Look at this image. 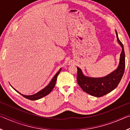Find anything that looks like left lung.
<instances>
[{"instance_id":"8db88e82","label":"left lung","mask_w":130,"mask_h":130,"mask_svg":"<svg viewBox=\"0 0 130 130\" xmlns=\"http://www.w3.org/2000/svg\"><path fill=\"white\" fill-rule=\"evenodd\" d=\"M116 37L119 43L122 48L120 56L119 67L115 71L102 78H91L85 76L79 68H77V80L81 89L92 96L102 97L109 93L118 87L123 76L125 69V53L122 43L118 38L116 31Z\"/></svg>"}]
</instances>
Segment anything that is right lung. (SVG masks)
<instances>
[{
  "label": "right lung",
  "mask_w": 130,
  "mask_h": 130,
  "mask_svg": "<svg viewBox=\"0 0 130 130\" xmlns=\"http://www.w3.org/2000/svg\"><path fill=\"white\" fill-rule=\"evenodd\" d=\"M61 70V69H60V70H59V71L56 74V75H55L54 76V77L53 78L52 81H50V83L49 84V85H47V86L45 88L43 89L42 90H41V91H39V92H38V93H36V94H33V95H31V96L23 95V94H22L21 93H19V92H18L17 91H16V90H15L14 88V89L17 92H18L19 94H21L22 96H23L24 98L27 99H28V100H36L39 99H41L42 98H43V97H44V96L47 95L48 94L50 93V92H51V91H52L53 89L54 88V87H55V85H56V83L57 76H58V74L60 73Z\"/></svg>",
  "instance_id": "1"
}]
</instances>
